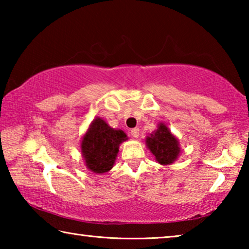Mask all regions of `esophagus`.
I'll return each instance as SVG.
<instances>
[{"label": "esophagus", "instance_id": "obj_1", "mask_svg": "<svg viewBox=\"0 0 249 249\" xmlns=\"http://www.w3.org/2000/svg\"><path fill=\"white\" fill-rule=\"evenodd\" d=\"M140 133H141V130L138 127H135L130 130V135H132V136L135 138H138V136H140Z\"/></svg>", "mask_w": 249, "mask_h": 249}]
</instances>
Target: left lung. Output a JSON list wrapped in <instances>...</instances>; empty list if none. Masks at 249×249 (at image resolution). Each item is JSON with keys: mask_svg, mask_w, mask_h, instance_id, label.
I'll list each match as a JSON object with an SVG mask.
<instances>
[{"mask_svg": "<svg viewBox=\"0 0 249 249\" xmlns=\"http://www.w3.org/2000/svg\"><path fill=\"white\" fill-rule=\"evenodd\" d=\"M146 144L161 165L172 163L180 153L178 141L163 123L159 124L158 129L150 137H147Z\"/></svg>", "mask_w": 249, "mask_h": 249, "instance_id": "8db88e82", "label": "left lung"}]
</instances>
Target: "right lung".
<instances>
[{
    "mask_svg": "<svg viewBox=\"0 0 249 249\" xmlns=\"http://www.w3.org/2000/svg\"><path fill=\"white\" fill-rule=\"evenodd\" d=\"M127 140L123 130L109 127L100 117L95 119L83 136L81 150L86 165L94 174H104L114 165L119 147Z\"/></svg>",
    "mask_w": 249,
    "mask_h": 249,
    "instance_id": "1",
    "label": "right lung"
}]
</instances>
